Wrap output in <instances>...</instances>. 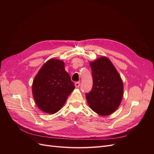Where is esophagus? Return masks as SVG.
<instances>
[{"instance_id":"obj_1","label":"esophagus","mask_w":154,"mask_h":154,"mask_svg":"<svg viewBox=\"0 0 154 154\" xmlns=\"http://www.w3.org/2000/svg\"><path fill=\"white\" fill-rule=\"evenodd\" d=\"M74 85H75V87H76V88H78V87H80V82H75V83H74Z\"/></svg>"}]
</instances>
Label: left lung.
I'll return each mask as SVG.
<instances>
[{
  "label": "left lung",
  "instance_id": "1",
  "mask_svg": "<svg viewBox=\"0 0 154 154\" xmlns=\"http://www.w3.org/2000/svg\"><path fill=\"white\" fill-rule=\"evenodd\" d=\"M93 85L85 94L91 109L100 116H109L117 109L123 96V83L112 63L106 57L90 62Z\"/></svg>",
  "mask_w": 154,
  "mask_h": 154
}]
</instances>
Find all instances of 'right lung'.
I'll use <instances>...</instances> for the list:
<instances>
[{
    "label": "right lung",
    "mask_w": 154,
    "mask_h": 154,
    "mask_svg": "<svg viewBox=\"0 0 154 154\" xmlns=\"http://www.w3.org/2000/svg\"><path fill=\"white\" fill-rule=\"evenodd\" d=\"M74 88L64 62L52 58L42 66L35 77L32 93L37 106L45 113L53 114L62 108Z\"/></svg>",
    "instance_id": "obj_1"
}]
</instances>
